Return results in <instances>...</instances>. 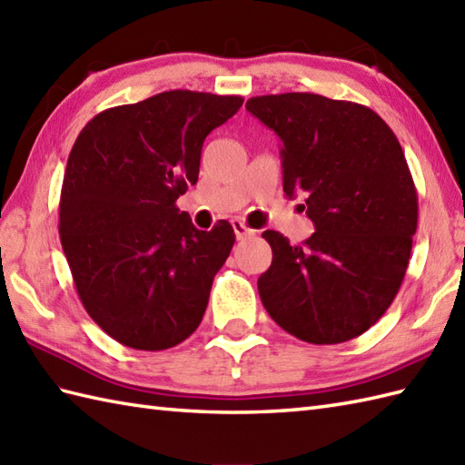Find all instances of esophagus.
<instances>
[{"label":"esophagus","mask_w":465,"mask_h":465,"mask_svg":"<svg viewBox=\"0 0 465 465\" xmlns=\"http://www.w3.org/2000/svg\"><path fill=\"white\" fill-rule=\"evenodd\" d=\"M233 232H235V238H238V240H245V238H252V235H255V230H252V227H248L240 220L233 222Z\"/></svg>","instance_id":"1"}]
</instances>
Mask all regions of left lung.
I'll list each match as a JSON object with an SVG mask.
<instances>
[{"label":"left lung","mask_w":465,"mask_h":465,"mask_svg":"<svg viewBox=\"0 0 465 465\" xmlns=\"http://www.w3.org/2000/svg\"><path fill=\"white\" fill-rule=\"evenodd\" d=\"M280 135L283 192L305 195L315 232L292 245L262 233L273 260L258 280L263 308L308 343H341L398 295L418 227V192L396 134L370 107L318 94L245 104Z\"/></svg>","instance_id":"obj_1"}]
</instances>
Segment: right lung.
Returning a JSON list of instances; mask_svg holds the SVG:
<instances>
[{
  "mask_svg": "<svg viewBox=\"0 0 465 465\" xmlns=\"http://www.w3.org/2000/svg\"><path fill=\"white\" fill-rule=\"evenodd\" d=\"M240 95L172 90L110 107L67 157L59 240L90 318L122 345L173 348L197 330L235 233L195 230L177 197L195 185L203 140Z\"/></svg>",
  "mask_w": 465,
  "mask_h": 465,
  "instance_id": "right-lung-1",
  "label": "right lung"
}]
</instances>
